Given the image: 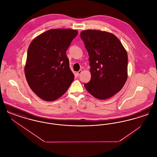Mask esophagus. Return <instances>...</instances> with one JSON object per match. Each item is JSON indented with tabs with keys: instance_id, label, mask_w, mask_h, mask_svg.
Listing matches in <instances>:
<instances>
[{
	"instance_id": "1",
	"label": "esophagus",
	"mask_w": 157,
	"mask_h": 157,
	"mask_svg": "<svg viewBox=\"0 0 157 157\" xmlns=\"http://www.w3.org/2000/svg\"><path fill=\"white\" fill-rule=\"evenodd\" d=\"M82 70H79V71L76 74H77V75H78V76H79V75H81V74H82Z\"/></svg>"
}]
</instances>
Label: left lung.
<instances>
[{
  "instance_id": "8db88e82",
  "label": "left lung",
  "mask_w": 157,
  "mask_h": 157,
  "mask_svg": "<svg viewBox=\"0 0 157 157\" xmlns=\"http://www.w3.org/2000/svg\"><path fill=\"white\" fill-rule=\"evenodd\" d=\"M80 36L89 56L91 79L85 83L94 97L106 99L122 88L128 78V55L118 37L97 30L82 31Z\"/></svg>"
}]
</instances>
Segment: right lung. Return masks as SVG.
<instances>
[{
    "label": "right lung",
    "mask_w": 157,
    "mask_h": 157,
    "mask_svg": "<svg viewBox=\"0 0 157 157\" xmlns=\"http://www.w3.org/2000/svg\"><path fill=\"white\" fill-rule=\"evenodd\" d=\"M78 31L47 30L29 46L25 74L30 89L42 99L52 101L63 95L74 79L66 52Z\"/></svg>",
    "instance_id": "right-lung-1"
}]
</instances>
